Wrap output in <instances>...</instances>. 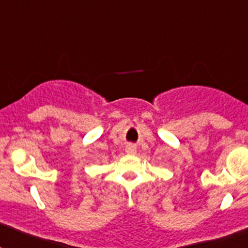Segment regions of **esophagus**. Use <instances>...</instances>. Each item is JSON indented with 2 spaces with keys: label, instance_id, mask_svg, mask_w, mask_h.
<instances>
[{
  "label": "esophagus",
  "instance_id": "34e87169",
  "mask_svg": "<svg viewBox=\"0 0 248 248\" xmlns=\"http://www.w3.org/2000/svg\"><path fill=\"white\" fill-rule=\"evenodd\" d=\"M125 151L128 154H135V153H137V146H135L134 144H128L125 148Z\"/></svg>",
  "mask_w": 248,
  "mask_h": 248
}]
</instances>
